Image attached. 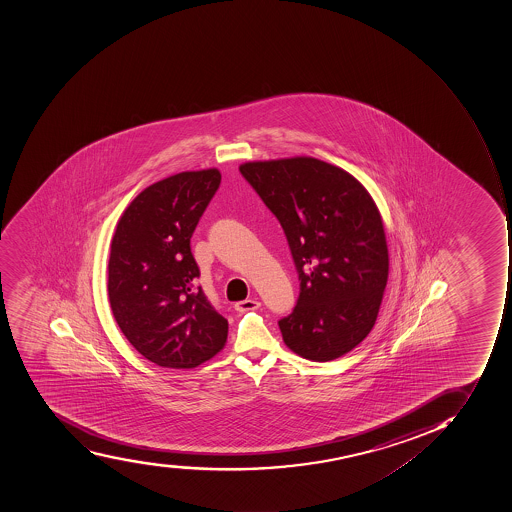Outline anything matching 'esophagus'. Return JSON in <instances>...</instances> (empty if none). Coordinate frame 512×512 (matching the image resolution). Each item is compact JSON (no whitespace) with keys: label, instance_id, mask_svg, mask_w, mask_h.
Masks as SVG:
<instances>
[{"label":"esophagus","instance_id":"esophagus-1","mask_svg":"<svg viewBox=\"0 0 512 512\" xmlns=\"http://www.w3.org/2000/svg\"><path fill=\"white\" fill-rule=\"evenodd\" d=\"M259 302L256 299H246L241 300V302H236L235 310L238 312H246V310H256L259 307Z\"/></svg>","mask_w":512,"mask_h":512}]
</instances>
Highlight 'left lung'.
Returning a JSON list of instances; mask_svg holds the SVG:
<instances>
[{"mask_svg": "<svg viewBox=\"0 0 512 512\" xmlns=\"http://www.w3.org/2000/svg\"><path fill=\"white\" fill-rule=\"evenodd\" d=\"M240 172L281 223L299 274L282 340L305 360L340 358L373 330L386 289L376 203L353 175L314 157L246 162Z\"/></svg>", "mask_w": 512, "mask_h": 512, "instance_id": "obj_1", "label": "left lung"}]
</instances>
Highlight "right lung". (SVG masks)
<instances>
[{"mask_svg":"<svg viewBox=\"0 0 512 512\" xmlns=\"http://www.w3.org/2000/svg\"><path fill=\"white\" fill-rule=\"evenodd\" d=\"M220 182V172L207 169L149 185L129 203L111 240V312L129 343L164 368H195L228 337V320L197 286L200 271L190 251Z\"/></svg>","mask_w":512,"mask_h":512,"instance_id":"obj_1","label":"right lung"}]
</instances>
